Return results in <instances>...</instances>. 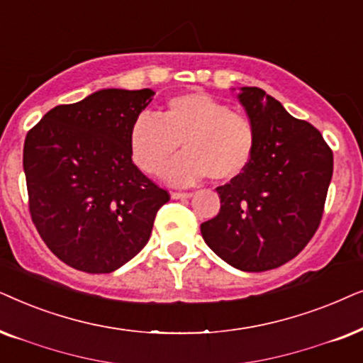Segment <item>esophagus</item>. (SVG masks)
<instances>
[{"label": "esophagus", "mask_w": 363, "mask_h": 363, "mask_svg": "<svg viewBox=\"0 0 363 363\" xmlns=\"http://www.w3.org/2000/svg\"><path fill=\"white\" fill-rule=\"evenodd\" d=\"M191 196H192L191 192H177V191L171 192V197H172V199H189Z\"/></svg>", "instance_id": "obj_1"}]
</instances>
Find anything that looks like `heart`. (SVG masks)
Segmentation results:
<instances>
[{"instance_id": "1", "label": "heart", "mask_w": 363, "mask_h": 363, "mask_svg": "<svg viewBox=\"0 0 363 363\" xmlns=\"http://www.w3.org/2000/svg\"><path fill=\"white\" fill-rule=\"evenodd\" d=\"M181 143L186 152L166 174L172 184L189 186L206 176L230 181L252 161L257 131L247 116L202 91L174 96L159 116L143 113L129 129L133 162L149 176L164 171Z\"/></svg>"}]
</instances>
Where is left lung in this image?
I'll return each instance as SVG.
<instances>
[{
	"label": "left lung",
	"mask_w": 363,
	"mask_h": 363,
	"mask_svg": "<svg viewBox=\"0 0 363 363\" xmlns=\"http://www.w3.org/2000/svg\"><path fill=\"white\" fill-rule=\"evenodd\" d=\"M239 101L257 131L247 169L224 186L219 214L201 224L206 244L232 267L264 272L292 260L320 225L333 154L318 129L260 88Z\"/></svg>",
	"instance_id": "left-lung-1"
}]
</instances>
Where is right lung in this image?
<instances>
[{
    "label": "right lung",
    "mask_w": 363,
    "mask_h": 363,
    "mask_svg": "<svg viewBox=\"0 0 363 363\" xmlns=\"http://www.w3.org/2000/svg\"><path fill=\"white\" fill-rule=\"evenodd\" d=\"M152 96V89H101L48 111L26 134L33 224L72 269H119L147 244L159 207L171 199L129 152V129Z\"/></svg>",
    "instance_id": "obj_1"
}]
</instances>
